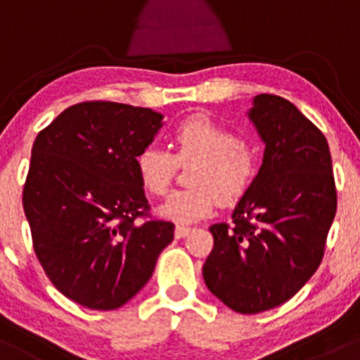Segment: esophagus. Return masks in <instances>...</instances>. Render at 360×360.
<instances>
[{"label": "esophagus", "instance_id": "34e87169", "mask_svg": "<svg viewBox=\"0 0 360 360\" xmlns=\"http://www.w3.org/2000/svg\"><path fill=\"white\" fill-rule=\"evenodd\" d=\"M188 231H191V228H188V226L176 224V228H175V238H184V236H187Z\"/></svg>", "mask_w": 360, "mask_h": 360}]
</instances>
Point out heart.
<instances>
[{
	"label": "heart",
	"mask_w": 360,
	"mask_h": 360,
	"mask_svg": "<svg viewBox=\"0 0 360 360\" xmlns=\"http://www.w3.org/2000/svg\"><path fill=\"white\" fill-rule=\"evenodd\" d=\"M175 155L149 144L136 158L141 185L153 195L168 192L180 163L195 161L192 187L175 191L161 204L160 214L179 223H192L212 212L217 199L233 204L245 195L257 176L252 146L207 115L187 117L173 132Z\"/></svg>",
	"instance_id": "b5f03b06"
}]
</instances>
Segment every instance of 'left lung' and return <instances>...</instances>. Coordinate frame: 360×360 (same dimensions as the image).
Segmentation results:
<instances>
[{"label":"left lung","mask_w":360,"mask_h":360,"mask_svg":"<svg viewBox=\"0 0 360 360\" xmlns=\"http://www.w3.org/2000/svg\"><path fill=\"white\" fill-rule=\"evenodd\" d=\"M248 117L265 143L264 163L233 223L209 228L214 248L202 276L228 308L257 314L289 301L320 267L337 188L326 137L296 105L262 93Z\"/></svg>","instance_id":"8db88e82"}]
</instances>
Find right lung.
Here are the masks:
<instances>
[{
  "label": "right lung",
  "instance_id": "1",
  "mask_svg": "<svg viewBox=\"0 0 360 360\" xmlns=\"http://www.w3.org/2000/svg\"><path fill=\"white\" fill-rule=\"evenodd\" d=\"M163 115L115 102L66 108L39 132L23 211L44 272L90 309L120 308L146 285L175 226L148 219L136 158Z\"/></svg>",
  "mask_w": 360,
  "mask_h": 360
}]
</instances>
